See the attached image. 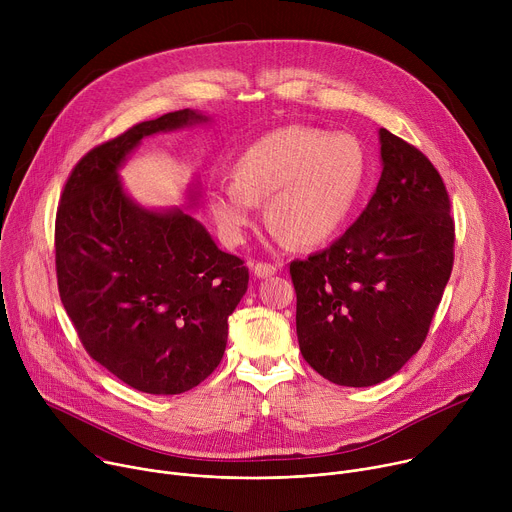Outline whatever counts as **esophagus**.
<instances>
[{"instance_id": "esophagus-1", "label": "esophagus", "mask_w": 512, "mask_h": 512, "mask_svg": "<svg viewBox=\"0 0 512 512\" xmlns=\"http://www.w3.org/2000/svg\"><path fill=\"white\" fill-rule=\"evenodd\" d=\"M275 271H277V265H273V263L257 261V263L253 265V273H255L257 277H269V275H273Z\"/></svg>"}]
</instances>
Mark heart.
Masks as SVG:
<instances>
[{"mask_svg": "<svg viewBox=\"0 0 512 512\" xmlns=\"http://www.w3.org/2000/svg\"><path fill=\"white\" fill-rule=\"evenodd\" d=\"M367 178V154L352 135L287 125L259 137L235 166V180L208 192L214 221L241 243L269 198V223L302 247L332 239L352 212Z\"/></svg>", "mask_w": 512, "mask_h": 512, "instance_id": "heart-1", "label": "heart"}]
</instances>
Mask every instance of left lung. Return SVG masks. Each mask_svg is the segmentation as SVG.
I'll return each instance as SVG.
<instances>
[{"mask_svg": "<svg viewBox=\"0 0 512 512\" xmlns=\"http://www.w3.org/2000/svg\"><path fill=\"white\" fill-rule=\"evenodd\" d=\"M381 180L352 227L291 261L302 356L324 379L371 387L421 348L454 267L446 184L415 145L381 129Z\"/></svg>", "mask_w": 512, "mask_h": 512, "instance_id": "8db88e82", "label": "left lung"}]
</instances>
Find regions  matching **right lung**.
Returning a JSON list of instances; mask_svg holds the SVG:
<instances>
[{
	"instance_id": "1",
	"label": "right lung",
	"mask_w": 512,
	"mask_h": 512,
	"mask_svg": "<svg viewBox=\"0 0 512 512\" xmlns=\"http://www.w3.org/2000/svg\"><path fill=\"white\" fill-rule=\"evenodd\" d=\"M206 121L182 109L143 121L87 152L56 210L60 302L85 350L125 385L178 395L221 364L229 316L249 267L214 245L184 210L133 204L117 168L141 137Z\"/></svg>"
}]
</instances>
